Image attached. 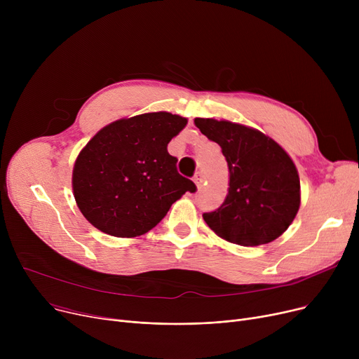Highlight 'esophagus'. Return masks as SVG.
<instances>
[{"instance_id":"obj_1","label":"esophagus","mask_w":359,"mask_h":359,"mask_svg":"<svg viewBox=\"0 0 359 359\" xmlns=\"http://www.w3.org/2000/svg\"><path fill=\"white\" fill-rule=\"evenodd\" d=\"M194 182H195V184H196L198 187H201L202 183H203V176H202V173L198 172V173L194 176Z\"/></svg>"}]
</instances>
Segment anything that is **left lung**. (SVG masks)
Segmentation results:
<instances>
[{
  "label": "left lung",
  "mask_w": 359,
  "mask_h": 359,
  "mask_svg": "<svg viewBox=\"0 0 359 359\" xmlns=\"http://www.w3.org/2000/svg\"><path fill=\"white\" fill-rule=\"evenodd\" d=\"M202 134L217 142L229 164V194L202 217L221 238L260 246L292 224L301 203L297 167L287 151L263 132L230 121L195 118Z\"/></svg>",
  "instance_id": "8db88e82"
}]
</instances>
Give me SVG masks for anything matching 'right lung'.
Segmentation results:
<instances>
[{"label":"right lung","instance_id":"right-lung-1","mask_svg":"<svg viewBox=\"0 0 359 359\" xmlns=\"http://www.w3.org/2000/svg\"><path fill=\"white\" fill-rule=\"evenodd\" d=\"M186 123L168 111L142 113L106 125L87 142L72 168V192L91 225L109 236L138 237L196 191L167 151Z\"/></svg>","mask_w":359,"mask_h":359}]
</instances>
